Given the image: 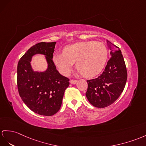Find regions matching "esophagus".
<instances>
[{"label": "esophagus", "instance_id": "34e87169", "mask_svg": "<svg viewBox=\"0 0 146 146\" xmlns=\"http://www.w3.org/2000/svg\"><path fill=\"white\" fill-rule=\"evenodd\" d=\"M77 80L71 79V80H70V83L71 84H77Z\"/></svg>", "mask_w": 146, "mask_h": 146}]
</instances>
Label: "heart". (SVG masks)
I'll return each instance as SVG.
<instances>
[{
    "label": "heart",
    "instance_id": "obj_1",
    "mask_svg": "<svg viewBox=\"0 0 146 146\" xmlns=\"http://www.w3.org/2000/svg\"><path fill=\"white\" fill-rule=\"evenodd\" d=\"M108 56V51L105 44L90 41L66 46L63 52H57L53 55L52 61L64 76L69 75L74 62H76L77 69L82 76L90 78L102 72Z\"/></svg>",
    "mask_w": 146,
    "mask_h": 146
}]
</instances>
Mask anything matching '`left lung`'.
I'll return each instance as SVG.
<instances>
[{
    "label": "left lung",
    "instance_id": "obj_1",
    "mask_svg": "<svg viewBox=\"0 0 146 146\" xmlns=\"http://www.w3.org/2000/svg\"><path fill=\"white\" fill-rule=\"evenodd\" d=\"M111 58L105 70L98 77L87 80L86 97L97 108H105L113 104L123 92L127 74L121 51L118 46L107 41Z\"/></svg>",
    "mask_w": 146,
    "mask_h": 146
}]
</instances>
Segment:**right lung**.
I'll list each match as a JSON object with an SVG mask.
<instances>
[{
  "label": "right lung",
  "instance_id": "add662e5",
  "mask_svg": "<svg viewBox=\"0 0 146 146\" xmlns=\"http://www.w3.org/2000/svg\"><path fill=\"white\" fill-rule=\"evenodd\" d=\"M56 42H41L31 46L20 58L17 66V87L21 98L31 111L52 116L61 106L69 79L59 74L52 61ZM36 54L45 56L48 68L44 72L34 71L31 58Z\"/></svg>",
  "mask_w": 146,
  "mask_h": 146
}]
</instances>
